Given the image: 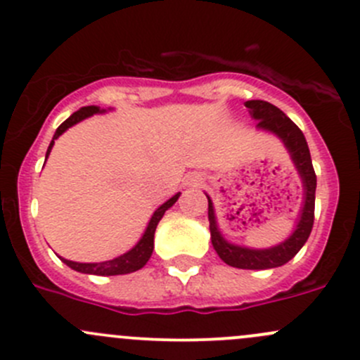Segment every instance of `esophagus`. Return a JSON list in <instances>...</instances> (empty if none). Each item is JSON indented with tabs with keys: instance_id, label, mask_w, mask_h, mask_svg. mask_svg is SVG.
<instances>
[{
	"instance_id": "34e87169",
	"label": "esophagus",
	"mask_w": 360,
	"mask_h": 360,
	"mask_svg": "<svg viewBox=\"0 0 360 360\" xmlns=\"http://www.w3.org/2000/svg\"><path fill=\"white\" fill-rule=\"evenodd\" d=\"M191 184H195V186H200V184H202V177L195 176L193 179H191Z\"/></svg>"
}]
</instances>
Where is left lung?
Listing matches in <instances>:
<instances>
[{
	"mask_svg": "<svg viewBox=\"0 0 360 360\" xmlns=\"http://www.w3.org/2000/svg\"><path fill=\"white\" fill-rule=\"evenodd\" d=\"M245 108H249L250 116L257 120V129L270 130L277 134L285 144L291 158L300 172L301 181H303L304 190V205L301 210L300 223L296 224V230L292 231L291 237L282 244L275 245L270 249H249L240 248V245L228 244L221 237L216 224V216H214V207L210 198L209 200V230L210 240H212L214 249L217 256L226 264L242 270H268V268H277L292 259L300 249L303 248L304 242L310 237V231L314 228V214H315V188H317V176H315L314 165H311L310 150H308L307 139L303 132L297 129L296 123L284 115L277 106L266 103V101H248Z\"/></svg>",
	"mask_w": 360,
	"mask_h": 360,
	"instance_id": "1",
	"label": "left lung"
}]
</instances>
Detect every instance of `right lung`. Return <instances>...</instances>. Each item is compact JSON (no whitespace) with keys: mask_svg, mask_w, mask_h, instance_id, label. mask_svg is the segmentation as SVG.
<instances>
[{"mask_svg":"<svg viewBox=\"0 0 360 360\" xmlns=\"http://www.w3.org/2000/svg\"><path fill=\"white\" fill-rule=\"evenodd\" d=\"M99 111L101 110L97 106H86V108H82V110H78L76 112H72L66 122L60 123L59 129H57L56 134H53L52 143H50L49 150H46V157L50 155V150H52L53 143H56V139L60 136V134L66 132L69 127H72L75 123L82 122V120L89 118V116H92L94 112H99ZM179 195L181 193L174 195L170 200H167L163 205H160L158 209L155 210V214L151 216L150 223H148V228H146V231H144L143 238L137 242L136 248L130 249L129 252H125L123 256L115 257V259H111V261H103V263H75V261L64 259V257H60V259H63L69 268L79 271V274L103 275V277H108V275H125V274H132V271L141 270V268H143L144 264L148 263V259L151 257V252H153V238H155V230H157V224L163 217L165 210L177 202Z\"/></svg>","mask_w":360,"mask_h":360,"instance_id":"obj_1","label":"right lung"}]
</instances>
